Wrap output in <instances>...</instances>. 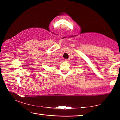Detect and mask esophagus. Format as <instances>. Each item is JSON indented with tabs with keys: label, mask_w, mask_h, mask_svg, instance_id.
I'll return each mask as SVG.
<instances>
[{
	"label": "esophagus",
	"mask_w": 120,
	"mask_h": 120,
	"mask_svg": "<svg viewBox=\"0 0 120 120\" xmlns=\"http://www.w3.org/2000/svg\"><path fill=\"white\" fill-rule=\"evenodd\" d=\"M64 62H68L69 61V59H64Z\"/></svg>",
	"instance_id": "obj_1"
}]
</instances>
